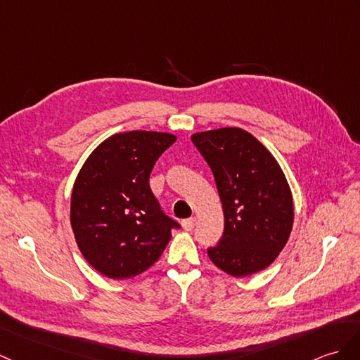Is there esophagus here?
<instances>
[{
	"label": "esophagus",
	"instance_id": "1",
	"mask_svg": "<svg viewBox=\"0 0 360 360\" xmlns=\"http://www.w3.org/2000/svg\"><path fill=\"white\" fill-rule=\"evenodd\" d=\"M195 225H196V219H195V218H188V219H186V221H182V229L186 230V231H191V230H193Z\"/></svg>",
	"mask_w": 360,
	"mask_h": 360
}]
</instances>
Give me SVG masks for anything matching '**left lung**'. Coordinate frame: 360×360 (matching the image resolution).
Listing matches in <instances>:
<instances>
[{"instance_id": "left-lung-1", "label": "left lung", "mask_w": 360, "mask_h": 360, "mask_svg": "<svg viewBox=\"0 0 360 360\" xmlns=\"http://www.w3.org/2000/svg\"><path fill=\"white\" fill-rule=\"evenodd\" d=\"M191 141L210 165L224 210V235L208 257L235 278L266 269L285 247L295 219L281 165L238 127L199 131Z\"/></svg>"}]
</instances>
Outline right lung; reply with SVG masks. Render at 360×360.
Listing matches in <instances>:
<instances>
[{
    "mask_svg": "<svg viewBox=\"0 0 360 360\" xmlns=\"http://www.w3.org/2000/svg\"><path fill=\"white\" fill-rule=\"evenodd\" d=\"M176 141L170 133H116L90 153L75 181L70 224L78 248L96 271L127 279L161 257L179 224L150 188L155 162Z\"/></svg>",
    "mask_w": 360,
    "mask_h": 360,
    "instance_id": "right-lung-1",
    "label": "right lung"
}]
</instances>
